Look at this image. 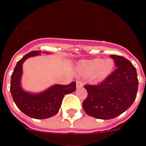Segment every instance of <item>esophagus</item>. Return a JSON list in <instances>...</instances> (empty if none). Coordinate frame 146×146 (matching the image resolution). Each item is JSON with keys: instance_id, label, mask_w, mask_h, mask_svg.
<instances>
[{"instance_id": "1", "label": "esophagus", "mask_w": 146, "mask_h": 146, "mask_svg": "<svg viewBox=\"0 0 146 146\" xmlns=\"http://www.w3.org/2000/svg\"><path fill=\"white\" fill-rule=\"evenodd\" d=\"M76 86H77V88H82L83 86V83H82V81L77 80L76 82Z\"/></svg>"}]
</instances>
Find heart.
Instances as JSON below:
<instances>
[{
    "label": "heart",
    "mask_w": 146,
    "mask_h": 146,
    "mask_svg": "<svg viewBox=\"0 0 146 146\" xmlns=\"http://www.w3.org/2000/svg\"><path fill=\"white\" fill-rule=\"evenodd\" d=\"M113 67L114 63L111 59L94 58L81 62L79 71L82 76L91 77L94 75L95 80L102 81L110 74Z\"/></svg>",
    "instance_id": "b5f03b06"
}]
</instances>
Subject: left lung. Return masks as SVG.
<instances>
[{
	"mask_svg": "<svg viewBox=\"0 0 146 146\" xmlns=\"http://www.w3.org/2000/svg\"><path fill=\"white\" fill-rule=\"evenodd\" d=\"M116 69L97 85H86L88 96L82 108L90 116L108 120L118 116L136 99L138 79L135 67L124 57L111 55Z\"/></svg>",
	"mask_w": 146,
	"mask_h": 146,
	"instance_id": "left-lung-1",
	"label": "left lung"
}]
</instances>
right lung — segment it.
I'll list each match as a JSON object with an SVG mask.
<instances>
[{"label": "right lung", "mask_w": 146, "mask_h": 146, "mask_svg": "<svg viewBox=\"0 0 146 146\" xmlns=\"http://www.w3.org/2000/svg\"><path fill=\"white\" fill-rule=\"evenodd\" d=\"M40 53L39 50L32 51L17 63L11 74L10 91L13 100L23 113L36 119H45L57 114L64 95L76 90V82H72L69 85H54L38 94L23 91L20 85L23 64L28 58L38 55Z\"/></svg>", "instance_id": "right-lung-1"}]
</instances>
